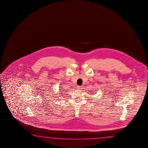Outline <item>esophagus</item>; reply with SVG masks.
Wrapping results in <instances>:
<instances>
[{
    "instance_id": "obj_1",
    "label": "esophagus",
    "mask_w": 148,
    "mask_h": 148,
    "mask_svg": "<svg viewBox=\"0 0 148 148\" xmlns=\"http://www.w3.org/2000/svg\"><path fill=\"white\" fill-rule=\"evenodd\" d=\"M78 88H79V89H81V88H82V87H81V86H78Z\"/></svg>"
}]
</instances>
